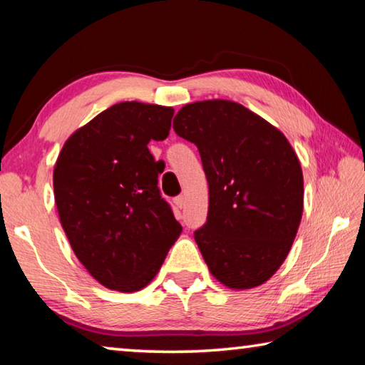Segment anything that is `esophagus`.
Masks as SVG:
<instances>
[{
  "instance_id": "obj_1",
  "label": "esophagus",
  "mask_w": 365,
  "mask_h": 365,
  "mask_svg": "<svg viewBox=\"0 0 365 365\" xmlns=\"http://www.w3.org/2000/svg\"><path fill=\"white\" fill-rule=\"evenodd\" d=\"M174 202H175V206H177V207H180V209H182V207L185 206V196H177L175 200H174Z\"/></svg>"
}]
</instances>
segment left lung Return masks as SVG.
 <instances>
[{
	"instance_id": "obj_1",
	"label": "left lung",
	"mask_w": 365,
	"mask_h": 365,
	"mask_svg": "<svg viewBox=\"0 0 365 365\" xmlns=\"http://www.w3.org/2000/svg\"><path fill=\"white\" fill-rule=\"evenodd\" d=\"M174 130L197 146L209 211L195 240L209 272L232 289L267 282L285 261L301 224L304 182L285 135L243 104H185Z\"/></svg>"
}]
</instances>
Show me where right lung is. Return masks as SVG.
Masks as SVG:
<instances>
[{"label": "right lung", "mask_w": 365, "mask_h": 365, "mask_svg": "<svg viewBox=\"0 0 365 365\" xmlns=\"http://www.w3.org/2000/svg\"><path fill=\"white\" fill-rule=\"evenodd\" d=\"M174 109L122 101L77 128L53 170L54 201L73 255L103 287L145 288L182 233L158 188L164 163L148 150L168 138Z\"/></svg>", "instance_id": "add662e5"}]
</instances>
